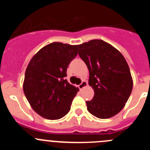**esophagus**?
<instances>
[{"mask_svg":"<svg viewBox=\"0 0 150 150\" xmlns=\"http://www.w3.org/2000/svg\"><path fill=\"white\" fill-rule=\"evenodd\" d=\"M87 86H88V83H87L86 81L83 80V81L78 86V87H79V89H83V88H85V87Z\"/></svg>","mask_w":150,"mask_h":150,"instance_id":"obj_1","label":"esophagus"}]
</instances>
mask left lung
<instances>
[{"label":"left lung","mask_w":150,"mask_h":150,"mask_svg":"<svg viewBox=\"0 0 150 150\" xmlns=\"http://www.w3.org/2000/svg\"><path fill=\"white\" fill-rule=\"evenodd\" d=\"M79 57L89 71L88 85L93 99L86 101L87 110L99 119H109L123 109L133 88L130 69L118 50L102 40L78 45Z\"/></svg>","instance_id":"8db88e82"}]
</instances>
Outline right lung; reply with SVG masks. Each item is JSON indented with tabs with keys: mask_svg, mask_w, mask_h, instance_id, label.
Masks as SVG:
<instances>
[{
	"mask_svg": "<svg viewBox=\"0 0 150 150\" xmlns=\"http://www.w3.org/2000/svg\"><path fill=\"white\" fill-rule=\"evenodd\" d=\"M77 45L55 42L32 57L26 68L23 91L30 107L47 120L64 117L79 88L66 79L69 64L77 55Z\"/></svg>",
	"mask_w": 150,
	"mask_h": 150,
	"instance_id": "obj_1",
	"label": "right lung"
}]
</instances>
